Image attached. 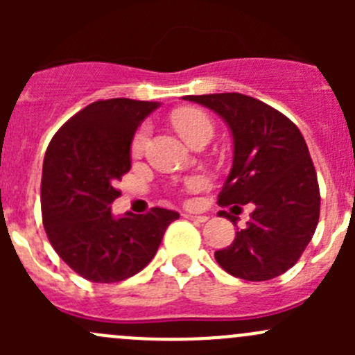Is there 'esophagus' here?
Listing matches in <instances>:
<instances>
[{
	"mask_svg": "<svg viewBox=\"0 0 355 355\" xmlns=\"http://www.w3.org/2000/svg\"><path fill=\"white\" fill-rule=\"evenodd\" d=\"M184 218H187V220H192V221H199V223H204V221H207V216H204V214H194V213H184L182 214Z\"/></svg>",
	"mask_w": 355,
	"mask_h": 355,
	"instance_id": "34e87169",
	"label": "esophagus"
}]
</instances>
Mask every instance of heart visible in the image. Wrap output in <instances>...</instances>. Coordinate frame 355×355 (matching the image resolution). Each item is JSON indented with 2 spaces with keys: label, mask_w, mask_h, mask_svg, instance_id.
I'll return each mask as SVG.
<instances>
[{
  "label": "heart",
  "mask_w": 355,
  "mask_h": 355,
  "mask_svg": "<svg viewBox=\"0 0 355 355\" xmlns=\"http://www.w3.org/2000/svg\"><path fill=\"white\" fill-rule=\"evenodd\" d=\"M173 123L177 127L178 134L189 142V144H196V142L200 141V139H211L213 137V121L209 120L204 111L196 110V108H185L177 111L173 114ZM149 125L144 123L132 137V144H130V151L132 156L139 157L144 153L146 146H148L149 141ZM202 184V178L196 177L191 180L192 187H198V185Z\"/></svg>",
  "instance_id": "b5f03b06"
}]
</instances>
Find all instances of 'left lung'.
Returning a JSON list of instances; mask_svg holds the SVG:
<instances>
[{
  "label": "left lung",
  "instance_id": "8db88e82",
  "mask_svg": "<svg viewBox=\"0 0 355 355\" xmlns=\"http://www.w3.org/2000/svg\"><path fill=\"white\" fill-rule=\"evenodd\" d=\"M184 99L220 114L234 137V164L218 204L254 206L247 227L214 252L218 264L247 282L280 277L302 256L320 220L316 170L302 134L284 113L239 92ZM218 216L237 225L232 213Z\"/></svg>",
  "mask_w": 355,
  "mask_h": 355
}]
</instances>
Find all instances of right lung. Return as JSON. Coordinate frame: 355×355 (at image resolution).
Segmentation results:
<instances>
[{
	"label": "right lung",
	"mask_w": 355,
	"mask_h": 355,
	"mask_svg": "<svg viewBox=\"0 0 355 355\" xmlns=\"http://www.w3.org/2000/svg\"><path fill=\"white\" fill-rule=\"evenodd\" d=\"M159 103L127 98L96 101L55 134L42 164L41 211L60 257L96 284L127 280L155 257L164 232L180 214L153 207L146 214H111L116 182L130 170V144Z\"/></svg>",
	"instance_id": "obj_1"
}]
</instances>
